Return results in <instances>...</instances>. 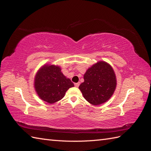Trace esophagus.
<instances>
[{
	"label": "esophagus",
	"mask_w": 151,
	"mask_h": 151,
	"mask_svg": "<svg viewBox=\"0 0 151 151\" xmlns=\"http://www.w3.org/2000/svg\"><path fill=\"white\" fill-rule=\"evenodd\" d=\"M74 85H75V86L76 87V88H78V87H79V85H80V83H75V84H74Z\"/></svg>",
	"instance_id": "34e87169"
}]
</instances>
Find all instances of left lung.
<instances>
[{
    "label": "left lung",
    "instance_id": "left-lung-1",
    "mask_svg": "<svg viewBox=\"0 0 151 151\" xmlns=\"http://www.w3.org/2000/svg\"><path fill=\"white\" fill-rule=\"evenodd\" d=\"M84 79L79 88L86 101L95 106L106 102L116 89L115 72L110 65L104 61L89 68Z\"/></svg>",
    "mask_w": 151,
    "mask_h": 151
}]
</instances>
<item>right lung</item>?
I'll return each instance as SVG.
<instances>
[{
  "instance_id": "obj_1",
  "label": "right lung",
  "mask_w": 151,
  "mask_h": 151,
  "mask_svg": "<svg viewBox=\"0 0 151 151\" xmlns=\"http://www.w3.org/2000/svg\"><path fill=\"white\" fill-rule=\"evenodd\" d=\"M34 86L40 99L53 104L62 99L66 91L74 85L62 74L60 67L48 64L36 73Z\"/></svg>"
}]
</instances>
